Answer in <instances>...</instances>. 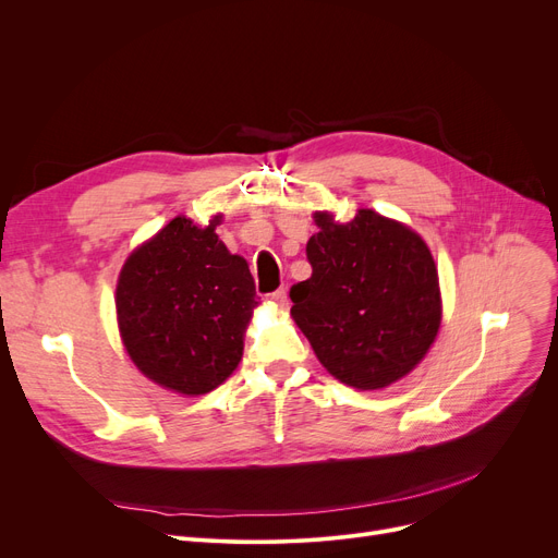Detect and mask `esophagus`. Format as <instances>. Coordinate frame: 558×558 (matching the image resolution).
Returning a JSON list of instances; mask_svg holds the SVG:
<instances>
[{"label": "esophagus", "instance_id": "esophagus-1", "mask_svg": "<svg viewBox=\"0 0 558 558\" xmlns=\"http://www.w3.org/2000/svg\"><path fill=\"white\" fill-rule=\"evenodd\" d=\"M271 301L276 303V307L284 310V307H287V289H284V287L276 289V291H274V294H271Z\"/></svg>", "mask_w": 558, "mask_h": 558}]
</instances>
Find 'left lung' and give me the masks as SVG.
Segmentation results:
<instances>
[{
    "label": "left lung",
    "mask_w": 558,
    "mask_h": 558,
    "mask_svg": "<svg viewBox=\"0 0 558 558\" xmlns=\"http://www.w3.org/2000/svg\"><path fill=\"white\" fill-rule=\"evenodd\" d=\"M314 221L312 276L291 287V316L339 383L385 389L416 368L441 326L434 257L418 232L375 210Z\"/></svg>",
    "instance_id": "obj_1"
}]
</instances>
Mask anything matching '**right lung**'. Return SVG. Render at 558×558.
<instances>
[{
	"instance_id": "right-lung-1",
	"label": "right lung",
	"mask_w": 558,
	"mask_h": 558,
	"mask_svg": "<svg viewBox=\"0 0 558 558\" xmlns=\"http://www.w3.org/2000/svg\"><path fill=\"white\" fill-rule=\"evenodd\" d=\"M171 219L124 262L114 291L117 324L133 364L162 389L201 396L238 368L257 305L244 257L215 228Z\"/></svg>"
}]
</instances>
